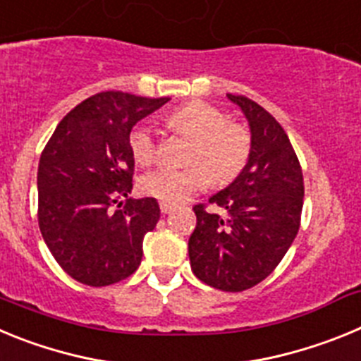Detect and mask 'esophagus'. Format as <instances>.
I'll list each match as a JSON object with an SVG mask.
<instances>
[{
  "label": "esophagus",
  "instance_id": "obj_1",
  "mask_svg": "<svg viewBox=\"0 0 361 361\" xmlns=\"http://www.w3.org/2000/svg\"><path fill=\"white\" fill-rule=\"evenodd\" d=\"M159 208H161L162 213H170V212H173V209H175V204L173 202H164V200H161V202H159Z\"/></svg>",
  "mask_w": 361,
  "mask_h": 361
}]
</instances>
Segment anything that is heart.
<instances>
[{
    "label": "heart",
    "instance_id": "b5f03b06",
    "mask_svg": "<svg viewBox=\"0 0 361 361\" xmlns=\"http://www.w3.org/2000/svg\"><path fill=\"white\" fill-rule=\"evenodd\" d=\"M175 132L193 139L186 161L191 166H161L141 178V191L164 202H183L209 183L228 184L238 177L251 155L250 132L229 123L220 108L204 101H190L168 114ZM128 146L139 164L148 166L157 159V132L149 123H139L128 135Z\"/></svg>",
    "mask_w": 361,
    "mask_h": 361
}]
</instances>
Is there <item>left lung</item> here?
Instances as JSON below:
<instances>
[{
	"label": "left lung",
	"instance_id": "8db88e82",
	"mask_svg": "<svg viewBox=\"0 0 361 361\" xmlns=\"http://www.w3.org/2000/svg\"><path fill=\"white\" fill-rule=\"evenodd\" d=\"M250 123L251 155L235 180L193 212L197 226L188 242L191 269L220 291L253 288L273 273L300 228L304 175L288 133L251 99L228 94Z\"/></svg>",
	"mask_w": 361,
	"mask_h": 361
}]
</instances>
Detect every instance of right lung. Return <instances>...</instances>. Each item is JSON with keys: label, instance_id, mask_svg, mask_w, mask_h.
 <instances>
[{"label": "right lung", "instance_id": "right-lung-1", "mask_svg": "<svg viewBox=\"0 0 361 361\" xmlns=\"http://www.w3.org/2000/svg\"><path fill=\"white\" fill-rule=\"evenodd\" d=\"M168 101L101 92L68 111L44 146L37 220L44 244L73 280L103 288L141 266L142 240L161 209L153 197L128 199L135 164L128 135Z\"/></svg>", "mask_w": 361, "mask_h": 361}]
</instances>
